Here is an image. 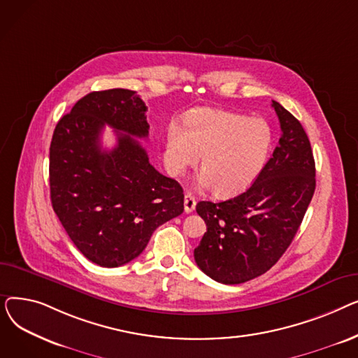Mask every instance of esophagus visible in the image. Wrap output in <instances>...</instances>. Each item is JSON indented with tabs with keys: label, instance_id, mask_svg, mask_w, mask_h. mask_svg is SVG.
Wrapping results in <instances>:
<instances>
[{
	"label": "esophagus",
	"instance_id": "34e87169",
	"mask_svg": "<svg viewBox=\"0 0 358 358\" xmlns=\"http://www.w3.org/2000/svg\"><path fill=\"white\" fill-rule=\"evenodd\" d=\"M196 209V199L192 193H187L184 196V210L185 213H192Z\"/></svg>",
	"mask_w": 358,
	"mask_h": 358
}]
</instances>
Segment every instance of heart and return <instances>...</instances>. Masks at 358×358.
<instances>
[{
	"label": "heart",
	"instance_id": "obj_1",
	"mask_svg": "<svg viewBox=\"0 0 358 358\" xmlns=\"http://www.w3.org/2000/svg\"><path fill=\"white\" fill-rule=\"evenodd\" d=\"M184 127H166V154L176 174L194 166L201 155L203 185L220 197L242 193L264 166L271 148V129L264 119L239 113L196 108L182 119Z\"/></svg>",
	"mask_w": 358,
	"mask_h": 358
}]
</instances>
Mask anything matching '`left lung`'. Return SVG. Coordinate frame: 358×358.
Wrapping results in <instances>:
<instances>
[{"mask_svg":"<svg viewBox=\"0 0 358 358\" xmlns=\"http://www.w3.org/2000/svg\"><path fill=\"white\" fill-rule=\"evenodd\" d=\"M281 136L247 192L220 203L199 201L204 220L194 250L199 268L223 285H241L268 271L292 243L315 193V159L300 122L271 104Z\"/></svg>","mask_w":358,"mask_h":358,"instance_id":"8db88e82","label":"left lung"}]
</instances>
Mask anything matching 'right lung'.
Wrapping results in <instances>:
<instances>
[{
  "label": "right lung",
  "instance_id": "obj_1",
  "mask_svg": "<svg viewBox=\"0 0 358 358\" xmlns=\"http://www.w3.org/2000/svg\"><path fill=\"white\" fill-rule=\"evenodd\" d=\"M146 106L136 91H94L55 127L49 152L52 208L78 251L101 267H120L146 248L154 231L184 210L181 185L150 165ZM106 124L118 143H99Z\"/></svg>",
  "mask_w": 358,
  "mask_h": 358
}]
</instances>
